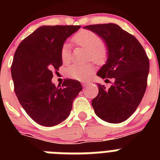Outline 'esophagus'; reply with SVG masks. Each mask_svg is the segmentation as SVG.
<instances>
[{
  "label": "esophagus",
  "instance_id": "obj_1",
  "mask_svg": "<svg viewBox=\"0 0 160 160\" xmlns=\"http://www.w3.org/2000/svg\"><path fill=\"white\" fill-rule=\"evenodd\" d=\"M90 82H82V85H83V87H87V86H88L89 84H90Z\"/></svg>",
  "mask_w": 160,
  "mask_h": 160
}]
</instances>
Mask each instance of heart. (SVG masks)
Listing matches in <instances>:
<instances>
[{
  "instance_id": "1",
  "label": "heart",
  "mask_w": 160,
  "mask_h": 160,
  "mask_svg": "<svg viewBox=\"0 0 160 160\" xmlns=\"http://www.w3.org/2000/svg\"><path fill=\"white\" fill-rule=\"evenodd\" d=\"M73 42L78 46H82L90 51V58H92L96 63L102 64L106 62L107 58V49L102 43V39L93 31L80 30L72 38ZM61 60L63 64H68L71 59L70 46L64 44L60 49ZM94 71V66L88 64L86 66L71 65L67 68L66 73L69 77L78 81L87 80Z\"/></svg>"
}]
</instances>
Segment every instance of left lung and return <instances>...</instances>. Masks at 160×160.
Listing matches in <instances>:
<instances>
[{"mask_svg":"<svg viewBox=\"0 0 160 160\" xmlns=\"http://www.w3.org/2000/svg\"><path fill=\"white\" fill-rule=\"evenodd\" d=\"M84 29L99 35L107 45V62L97 75L114 78L109 89L98 83V94L91 102L94 112L107 122H123L135 112L146 91L148 55L136 38L116 24L87 25Z\"/></svg>","mask_w":160,"mask_h":160,"instance_id":"1","label":"left lung"}]
</instances>
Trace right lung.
I'll return each mask as SVG.
<instances>
[{"label": "right lung", "mask_w": 160, "mask_h": 160, "mask_svg": "<svg viewBox=\"0 0 160 160\" xmlns=\"http://www.w3.org/2000/svg\"><path fill=\"white\" fill-rule=\"evenodd\" d=\"M81 25H43L25 38L14 53L11 74L14 91L25 112L37 123L53 127L66 119L73 101L82 90L77 80L62 87L52 82L53 70L62 65L60 49Z\"/></svg>", "instance_id": "obj_1"}]
</instances>
